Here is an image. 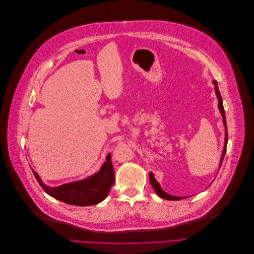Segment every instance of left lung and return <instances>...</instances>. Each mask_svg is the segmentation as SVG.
I'll return each instance as SVG.
<instances>
[{
    "mask_svg": "<svg viewBox=\"0 0 254 254\" xmlns=\"http://www.w3.org/2000/svg\"><path fill=\"white\" fill-rule=\"evenodd\" d=\"M213 85L215 86V93L217 95V99H218V107H219V110H220V113L222 115V118H223V123H224V127H225V142H224V148H223V151H222V155H221V159H220V165H219V168L221 166V163L223 161V157L226 153V147H227V141H228V136H227V126H226V119H225V112H224V108H223V104H222V98H221V95H220V92L218 90V85H217V82L214 80L213 82ZM149 180H150V183L152 185V187L154 188L155 192L157 193L158 196H160L161 198H164L166 200H180L182 198H187V197H180V196H173V195H170L168 193H166L165 191L162 190L160 184L156 181L153 173H149Z\"/></svg>",
    "mask_w": 254,
    "mask_h": 254,
    "instance_id": "8db88e82",
    "label": "left lung"
}]
</instances>
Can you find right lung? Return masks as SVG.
Listing matches in <instances>:
<instances>
[{
	"mask_svg": "<svg viewBox=\"0 0 254 254\" xmlns=\"http://www.w3.org/2000/svg\"><path fill=\"white\" fill-rule=\"evenodd\" d=\"M33 173L47 194L57 200L65 202L67 204L77 206L95 205L103 201L107 197L115 181L110 153L107 154L105 162L94 175L58 187H50L44 184L40 179V176L34 170Z\"/></svg>",
	"mask_w": 254,
	"mask_h": 254,
	"instance_id": "right-lung-1",
	"label": "right lung"
}]
</instances>
